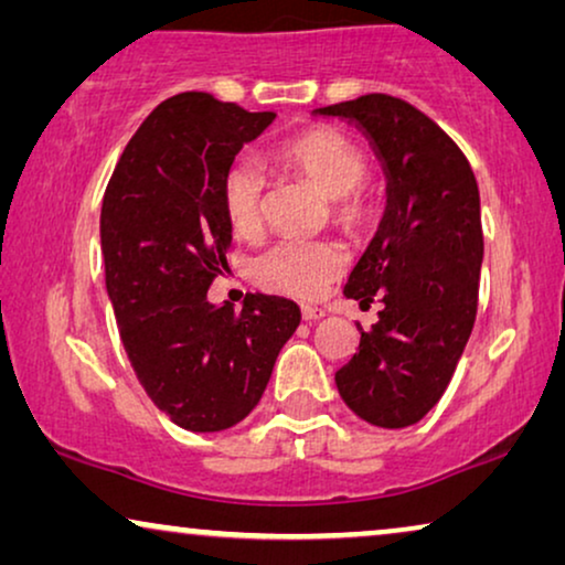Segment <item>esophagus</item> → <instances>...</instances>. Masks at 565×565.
I'll list each match as a JSON object with an SVG mask.
<instances>
[{
	"mask_svg": "<svg viewBox=\"0 0 565 565\" xmlns=\"http://www.w3.org/2000/svg\"><path fill=\"white\" fill-rule=\"evenodd\" d=\"M327 311L323 308H313V306H303V319L306 321H321Z\"/></svg>",
	"mask_w": 565,
	"mask_h": 565,
	"instance_id": "obj_1",
	"label": "esophagus"
}]
</instances>
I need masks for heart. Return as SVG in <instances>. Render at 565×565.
Here are the masks:
<instances>
[{"mask_svg":"<svg viewBox=\"0 0 565 565\" xmlns=\"http://www.w3.org/2000/svg\"><path fill=\"white\" fill-rule=\"evenodd\" d=\"M277 159L306 174L323 195L334 198V215L344 226H358L370 211L360 182L367 174V157L358 141L329 126L308 128L280 143ZM265 174L257 161L236 159L221 182V203L236 236H257L265 218ZM347 267L342 246L313 238H282L262 252L254 275L262 288L285 296L319 298Z\"/></svg>","mask_w":565,"mask_h":565,"instance_id":"b5f03b06","label":"heart"}]
</instances>
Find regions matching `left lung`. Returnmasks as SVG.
I'll return each instance as SVG.
<instances>
[{"instance_id": "1", "label": "left lung", "mask_w": 565, "mask_h": 565, "mask_svg": "<svg viewBox=\"0 0 565 565\" xmlns=\"http://www.w3.org/2000/svg\"><path fill=\"white\" fill-rule=\"evenodd\" d=\"M365 130L388 177L381 228L347 280L362 308L383 303L337 388L360 419L412 427L443 398L478 311L481 195L458 143L414 105L365 95L319 107Z\"/></svg>"}]
</instances>
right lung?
Listing matches in <instances>:
<instances>
[{
  "mask_svg": "<svg viewBox=\"0 0 565 565\" xmlns=\"http://www.w3.org/2000/svg\"><path fill=\"white\" fill-rule=\"evenodd\" d=\"M273 120L182 92L143 120L105 190L99 238L122 347L159 412L190 431L249 416L300 323L280 296L246 292L242 311L207 300L228 267L223 174Z\"/></svg>",
  "mask_w": 565,
  "mask_h": 565,
  "instance_id": "add662e5",
  "label": "right lung"
}]
</instances>
